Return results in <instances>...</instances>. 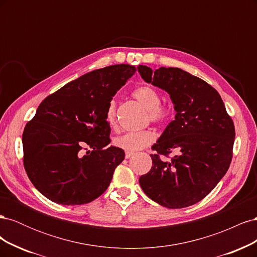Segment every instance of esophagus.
Listing matches in <instances>:
<instances>
[{
	"label": "esophagus",
	"mask_w": 257,
	"mask_h": 257,
	"mask_svg": "<svg viewBox=\"0 0 257 257\" xmlns=\"http://www.w3.org/2000/svg\"><path fill=\"white\" fill-rule=\"evenodd\" d=\"M134 155L133 152H125V159H130Z\"/></svg>",
	"instance_id": "obj_1"
}]
</instances>
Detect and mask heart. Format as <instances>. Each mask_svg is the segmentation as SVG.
Wrapping results in <instances>:
<instances>
[{"label":"heart","instance_id":"b5f03b06","mask_svg":"<svg viewBox=\"0 0 257 257\" xmlns=\"http://www.w3.org/2000/svg\"><path fill=\"white\" fill-rule=\"evenodd\" d=\"M134 97L148 109L149 120L153 123H165L172 115V108L168 105L161 103V95L157 89L150 85H143L133 92ZM106 122L111 128L116 125V103L110 100L106 109ZM155 141V135L152 131L145 130L141 132H130L114 138L113 144L120 149L127 152H135L137 150L150 146Z\"/></svg>","mask_w":257,"mask_h":257}]
</instances>
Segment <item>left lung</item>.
Returning a JSON list of instances; mask_svg holds the SVG:
<instances>
[{
  "label": "left lung",
  "mask_w": 257,
  "mask_h": 257,
  "mask_svg": "<svg viewBox=\"0 0 257 257\" xmlns=\"http://www.w3.org/2000/svg\"><path fill=\"white\" fill-rule=\"evenodd\" d=\"M147 82L168 92L176 116L152 149L150 172L139 178L148 197L179 209L198 203L226 174L232 158L235 125L217 91L203 79L177 67L152 72L139 65ZM173 150L178 154L163 161Z\"/></svg>",
  "instance_id": "8db88e82"
}]
</instances>
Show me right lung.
<instances>
[{
    "mask_svg": "<svg viewBox=\"0 0 257 257\" xmlns=\"http://www.w3.org/2000/svg\"><path fill=\"white\" fill-rule=\"evenodd\" d=\"M136 67L95 69L46 97L22 134L23 165L45 197L62 205L94 200L110 184L124 151L110 144L106 109Z\"/></svg>",
    "mask_w": 257,
    "mask_h": 257,
    "instance_id": "1",
    "label": "right lung"
}]
</instances>
